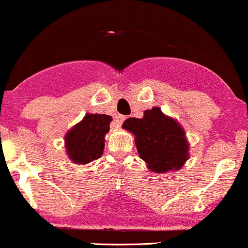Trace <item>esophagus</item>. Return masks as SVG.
<instances>
[{
  "label": "esophagus",
  "instance_id": "obj_1",
  "mask_svg": "<svg viewBox=\"0 0 248 248\" xmlns=\"http://www.w3.org/2000/svg\"><path fill=\"white\" fill-rule=\"evenodd\" d=\"M124 120H126V116L118 114V115L115 116V119H114V124H115V126H116V127H120L121 124H122V122H124Z\"/></svg>",
  "mask_w": 248,
  "mask_h": 248
}]
</instances>
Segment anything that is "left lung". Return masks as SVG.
<instances>
[{"label": "left lung", "mask_w": 248, "mask_h": 248, "mask_svg": "<svg viewBox=\"0 0 248 248\" xmlns=\"http://www.w3.org/2000/svg\"><path fill=\"white\" fill-rule=\"evenodd\" d=\"M122 127L135 135L140 158L153 172L177 171L189 158L184 129L177 121L164 115L161 108L144 110L142 119H127Z\"/></svg>", "instance_id": "obj_1"}]
</instances>
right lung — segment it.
Wrapping results in <instances>:
<instances>
[{
    "instance_id": "1",
    "label": "right lung",
    "mask_w": 248,
    "mask_h": 248,
    "mask_svg": "<svg viewBox=\"0 0 248 248\" xmlns=\"http://www.w3.org/2000/svg\"><path fill=\"white\" fill-rule=\"evenodd\" d=\"M110 121L112 116L106 114H86L66 133L65 148L73 163L87 164L101 157Z\"/></svg>"
}]
</instances>
